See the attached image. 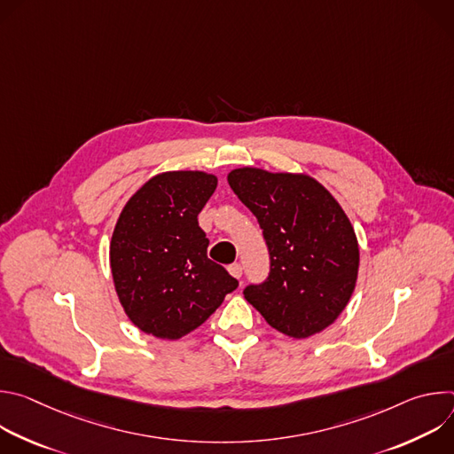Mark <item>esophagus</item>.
Segmentation results:
<instances>
[{
  "instance_id": "34e87169",
  "label": "esophagus",
  "mask_w": 454,
  "mask_h": 454,
  "mask_svg": "<svg viewBox=\"0 0 454 454\" xmlns=\"http://www.w3.org/2000/svg\"><path fill=\"white\" fill-rule=\"evenodd\" d=\"M228 273L233 278H240L242 277V266L240 264H231V266H228Z\"/></svg>"
}]
</instances>
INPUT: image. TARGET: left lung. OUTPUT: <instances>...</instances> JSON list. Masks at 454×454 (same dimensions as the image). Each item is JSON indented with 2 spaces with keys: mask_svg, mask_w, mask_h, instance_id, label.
Here are the masks:
<instances>
[{
  "mask_svg": "<svg viewBox=\"0 0 454 454\" xmlns=\"http://www.w3.org/2000/svg\"><path fill=\"white\" fill-rule=\"evenodd\" d=\"M228 183L262 228L270 277L244 298L278 333L303 340L327 329L357 280L356 231L333 193L307 174L235 168Z\"/></svg>",
  "mask_w": 454,
  "mask_h": 454,
  "instance_id": "left-lung-1",
  "label": "left lung"
}]
</instances>
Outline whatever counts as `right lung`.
Returning a JSON list of instances; mask_svg holds the SVG:
<instances>
[{
    "label": "right lung",
    "instance_id": "add662e5",
    "mask_svg": "<svg viewBox=\"0 0 454 454\" xmlns=\"http://www.w3.org/2000/svg\"><path fill=\"white\" fill-rule=\"evenodd\" d=\"M217 188L214 174L151 177L123 207L109 246L118 300L135 325L179 340L198 329L239 282L207 254L198 215Z\"/></svg>",
    "mask_w": 454,
    "mask_h": 454
}]
</instances>
